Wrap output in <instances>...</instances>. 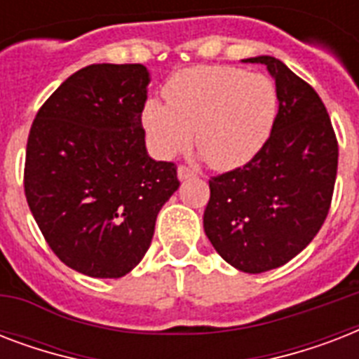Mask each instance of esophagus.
<instances>
[{
    "mask_svg": "<svg viewBox=\"0 0 359 359\" xmlns=\"http://www.w3.org/2000/svg\"><path fill=\"white\" fill-rule=\"evenodd\" d=\"M196 169L188 168V165H179V179L186 180V179H194L196 177Z\"/></svg>",
    "mask_w": 359,
    "mask_h": 359,
    "instance_id": "obj_1",
    "label": "esophagus"
}]
</instances>
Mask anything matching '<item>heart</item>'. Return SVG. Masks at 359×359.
Returning <instances> with one entry per match:
<instances>
[{
    "instance_id": "obj_1",
    "label": "heart",
    "mask_w": 359,
    "mask_h": 359,
    "mask_svg": "<svg viewBox=\"0 0 359 359\" xmlns=\"http://www.w3.org/2000/svg\"><path fill=\"white\" fill-rule=\"evenodd\" d=\"M168 106L149 100L143 124L160 156L186 151L191 132L212 169L242 168L261 152L278 117V89L264 74L236 67H194L163 87Z\"/></svg>"
}]
</instances>
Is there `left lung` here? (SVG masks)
Segmentation results:
<instances>
[{"mask_svg":"<svg viewBox=\"0 0 359 359\" xmlns=\"http://www.w3.org/2000/svg\"><path fill=\"white\" fill-rule=\"evenodd\" d=\"M261 63L276 80L278 117L251 162L208 180L203 225L231 266L261 273L283 266L306 248L328 216L339 147L317 91L279 59Z\"/></svg>","mask_w":359,"mask_h":359,"instance_id":"1","label":"left lung"}]
</instances>
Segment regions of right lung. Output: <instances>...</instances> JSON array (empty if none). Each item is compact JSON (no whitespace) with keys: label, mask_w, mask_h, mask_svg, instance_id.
I'll return each mask as SVG.
<instances>
[{"label":"right lung","mask_w":359,"mask_h":359,"mask_svg":"<svg viewBox=\"0 0 359 359\" xmlns=\"http://www.w3.org/2000/svg\"><path fill=\"white\" fill-rule=\"evenodd\" d=\"M143 65H89L42 104L25 149L24 190L42 236L72 270L123 278L151 245L179 188L177 165L147 154Z\"/></svg>","instance_id":"add662e5"}]
</instances>
